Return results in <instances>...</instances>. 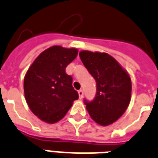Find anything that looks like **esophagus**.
Listing matches in <instances>:
<instances>
[{
    "label": "esophagus",
    "mask_w": 158,
    "mask_h": 158,
    "mask_svg": "<svg viewBox=\"0 0 158 158\" xmlns=\"http://www.w3.org/2000/svg\"><path fill=\"white\" fill-rule=\"evenodd\" d=\"M78 93H79V98H80V99H82L83 95H84V91H83L82 89H80V90H79V91H78Z\"/></svg>",
    "instance_id": "obj_1"
}]
</instances>
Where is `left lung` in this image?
Returning a JSON list of instances; mask_svg holds the SVG:
<instances>
[{
	"label": "left lung",
	"instance_id": "1",
	"mask_svg": "<svg viewBox=\"0 0 158 158\" xmlns=\"http://www.w3.org/2000/svg\"><path fill=\"white\" fill-rule=\"evenodd\" d=\"M79 57L96 80L97 93L92 101L84 100L91 119L108 126L117 121L131 100L132 82L128 73L107 53L84 50Z\"/></svg>",
	"mask_w": 158,
	"mask_h": 158
}]
</instances>
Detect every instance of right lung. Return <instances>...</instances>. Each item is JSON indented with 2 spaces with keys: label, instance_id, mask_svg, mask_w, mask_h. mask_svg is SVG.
I'll return each mask as SVG.
<instances>
[{
  "label": "right lung",
  "instance_id": "1",
  "mask_svg": "<svg viewBox=\"0 0 158 158\" xmlns=\"http://www.w3.org/2000/svg\"><path fill=\"white\" fill-rule=\"evenodd\" d=\"M78 55L77 48L53 46L37 56L24 79L25 100L30 110L42 121L56 123L79 98L66 68Z\"/></svg>",
  "mask_w": 158,
  "mask_h": 158
}]
</instances>
